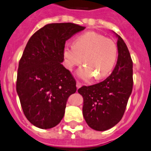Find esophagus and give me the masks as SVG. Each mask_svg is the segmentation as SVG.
Here are the masks:
<instances>
[{
  "label": "esophagus",
  "mask_w": 151,
  "mask_h": 151,
  "mask_svg": "<svg viewBox=\"0 0 151 151\" xmlns=\"http://www.w3.org/2000/svg\"><path fill=\"white\" fill-rule=\"evenodd\" d=\"M81 86H82V84L80 83V82H77V88H80Z\"/></svg>",
  "instance_id": "esophagus-1"
}]
</instances>
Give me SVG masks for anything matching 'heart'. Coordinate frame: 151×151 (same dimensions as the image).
<instances>
[{"label": "heart", "mask_w": 151, "mask_h": 151, "mask_svg": "<svg viewBox=\"0 0 151 151\" xmlns=\"http://www.w3.org/2000/svg\"><path fill=\"white\" fill-rule=\"evenodd\" d=\"M63 54L65 65L68 70L79 65L83 58L85 65L77 72L80 78L87 80L95 77L100 80L113 69L118 57V47L112 39L95 31H88L74 39V46H65Z\"/></svg>", "instance_id": "b5f03b06"}]
</instances>
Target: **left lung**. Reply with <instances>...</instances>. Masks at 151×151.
<instances>
[{"mask_svg": "<svg viewBox=\"0 0 151 151\" xmlns=\"http://www.w3.org/2000/svg\"><path fill=\"white\" fill-rule=\"evenodd\" d=\"M116 36L118 61L112 74L99 83L78 89L83 97V115L86 122L98 131L110 129L120 122L133 90V61L125 42Z\"/></svg>", "mask_w": 151, "mask_h": 151, "instance_id": "1", "label": "left lung"}]
</instances>
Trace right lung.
I'll return each mask as SVG.
<instances>
[{
  "label": "right lung",
  "instance_id": "1",
  "mask_svg": "<svg viewBox=\"0 0 151 151\" xmlns=\"http://www.w3.org/2000/svg\"><path fill=\"white\" fill-rule=\"evenodd\" d=\"M85 27L53 23L37 30L28 41L18 64L16 91L27 119L50 129L63 119L76 80L61 63L65 42Z\"/></svg>",
  "mask_w": 151,
  "mask_h": 151
}]
</instances>
